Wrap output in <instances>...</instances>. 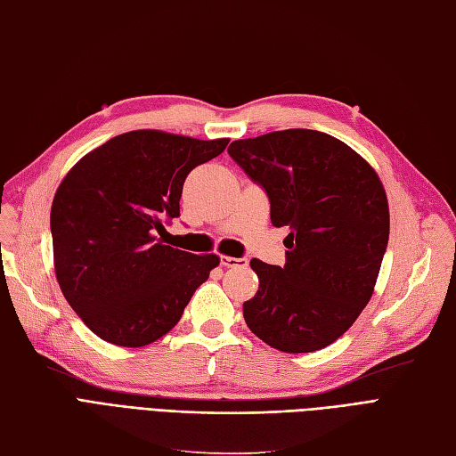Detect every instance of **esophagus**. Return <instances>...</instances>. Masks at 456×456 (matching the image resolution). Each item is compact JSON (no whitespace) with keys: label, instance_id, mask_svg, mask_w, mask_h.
<instances>
[{"label":"esophagus","instance_id":"obj_1","mask_svg":"<svg viewBox=\"0 0 456 456\" xmlns=\"http://www.w3.org/2000/svg\"><path fill=\"white\" fill-rule=\"evenodd\" d=\"M248 259L242 257H229V256H222V265L224 267H239V265H246Z\"/></svg>","mask_w":456,"mask_h":456}]
</instances>
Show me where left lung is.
Listing matches in <instances>:
<instances>
[{"mask_svg":"<svg viewBox=\"0 0 456 456\" xmlns=\"http://www.w3.org/2000/svg\"><path fill=\"white\" fill-rule=\"evenodd\" d=\"M227 151L265 189L273 225L289 227L284 267L249 261L259 289L242 306L248 328L289 354L331 345L370 303L387 252L377 172L345 142L308 128L234 140Z\"/></svg>","mask_w":456,"mask_h":456,"instance_id":"8db88e82","label":"left lung"}]
</instances>
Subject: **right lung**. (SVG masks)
I'll use <instances>...</instances> for the list:
<instances>
[{
  "label": "right lung",
  "mask_w": 456,
  "mask_h": 456,
  "mask_svg": "<svg viewBox=\"0 0 456 456\" xmlns=\"http://www.w3.org/2000/svg\"><path fill=\"white\" fill-rule=\"evenodd\" d=\"M229 140L132 130L86 153L51 207L56 281L86 328L117 346H145L178 324L195 289L219 265L157 234L180 216L187 174Z\"/></svg>",
  "instance_id": "obj_1"
}]
</instances>
